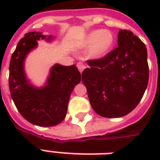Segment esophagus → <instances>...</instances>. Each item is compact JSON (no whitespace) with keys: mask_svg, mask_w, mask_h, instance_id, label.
<instances>
[{"mask_svg":"<svg viewBox=\"0 0 160 160\" xmlns=\"http://www.w3.org/2000/svg\"><path fill=\"white\" fill-rule=\"evenodd\" d=\"M77 67H78V69H79V70H80V72L82 73V71L85 68V64L82 62V61H79V62L77 63Z\"/></svg>","mask_w":160,"mask_h":160,"instance_id":"34e87169","label":"esophagus"}]
</instances>
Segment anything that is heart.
<instances>
[{
	"mask_svg": "<svg viewBox=\"0 0 160 160\" xmlns=\"http://www.w3.org/2000/svg\"><path fill=\"white\" fill-rule=\"evenodd\" d=\"M85 43L87 46H93V55L95 56H100L110 48L113 44V36L108 31L98 30L91 32L87 36Z\"/></svg>",
	"mask_w": 160,
	"mask_h": 160,
	"instance_id": "b5f03b06",
	"label": "heart"
}]
</instances>
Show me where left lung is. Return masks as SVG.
<instances>
[{"label":"left lung","instance_id":"left-lung-1","mask_svg":"<svg viewBox=\"0 0 160 160\" xmlns=\"http://www.w3.org/2000/svg\"><path fill=\"white\" fill-rule=\"evenodd\" d=\"M82 82L93 109L105 118L129 114L138 105L149 82L147 49L131 31L120 30L118 46L104 57L87 61Z\"/></svg>","mask_w":160,"mask_h":160}]
</instances>
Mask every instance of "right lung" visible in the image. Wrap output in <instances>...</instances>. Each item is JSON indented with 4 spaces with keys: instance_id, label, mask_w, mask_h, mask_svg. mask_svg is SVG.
Listing matches in <instances>:
<instances>
[{
    "instance_id": "right-lung-1",
    "label": "right lung",
    "mask_w": 160,
    "mask_h": 160,
    "mask_svg": "<svg viewBox=\"0 0 160 160\" xmlns=\"http://www.w3.org/2000/svg\"><path fill=\"white\" fill-rule=\"evenodd\" d=\"M52 36L41 32H29L21 38L11 58L9 88L15 105L23 118L42 127L54 126L65 118L70 94L80 82V73L75 65H55L45 87L36 89L28 83L24 72L26 55L36 47L37 41Z\"/></svg>"
}]
</instances>
